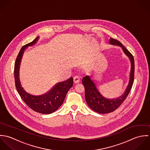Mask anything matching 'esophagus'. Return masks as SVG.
<instances>
[{
    "label": "esophagus",
    "mask_w": 150,
    "mask_h": 150,
    "mask_svg": "<svg viewBox=\"0 0 150 150\" xmlns=\"http://www.w3.org/2000/svg\"><path fill=\"white\" fill-rule=\"evenodd\" d=\"M80 81V77L78 75H76L74 77V82L75 83H78Z\"/></svg>",
    "instance_id": "1"
}]
</instances>
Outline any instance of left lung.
Returning <instances> with one entry per match:
<instances>
[{"instance_id":"left-lung-1","label":"left lung","mask_w":150,"mask_h":150,"mask_svg":"<svg viewBox=\"0 0 150 150\" xmlns=\"http://www.w3.org/2000/svg\"><path fill=\"white\" fill-rule=\"evenodd\" d=\"M109 40V44L120 46L123 53L129 59L131 65L130 78L128 85L124 93L120 97L115 98H108L103 96L90 76L87 75L82 78V83L85 89L86 101L92 110L100 114H108L116 110L127 97L134 81V62L133 56L118 40L111 38Z\"/></svg>"}]
</instances>
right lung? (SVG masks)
<instances>
[{
  "label": "right lung",
  "mask_w": 150,
  "mask_h": 150,
  "mask_svg": "<svg viewBox=\"0 0 150 150\" xmlns=\"http://www.w3.org/2000/svg\"><path fill=\"white\" fill-rule=\"evenodd\" d=\"M39 39L36 37L32 42L23 46L16 60L14 65V79L16 88L25 103L37 112L50 114L56 111L62 104L68 91L73 86V78L57 83L51 90L45 94L35 96L27 92L21 86L20 80V67L25 49L35 45Z\"/></svg>",
  "instance_id": "1"
}]
</instances>
